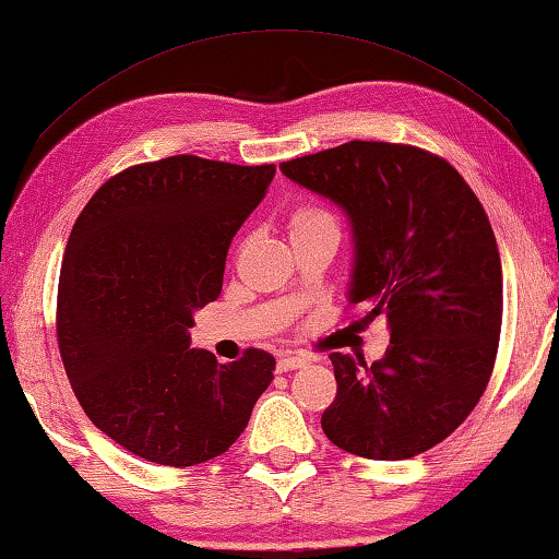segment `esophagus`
<instances>
[{"label":"esophagus","instance_id":"esophagus-1","mask_svg":"<svg viewBox=\"0 0 559 559\" xmlns=\"http://www.w3.org/2000/svg\"><path fill=\"white\" fill-rule=\"evenodd\" d=\"M301 366H307V359H301V356L285 354V356H282V359L277 361V371H280V373H287V371L301 369Z\"/></svg>","mask_w":559,"mask_h":559}]
</instances>
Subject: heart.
<instances>
[{"instance_id":"obj_1","label":"heart","mask_w":559,"mask_h":559,"mask_svg":"<svg viewBox=\"0 0 559 559\" xmlns=\"http://www.w3.org/2000/svg\"><path fill=\"white\" fill-rule=\"evenodd\" d=\"M287 233H289V240H297V237H305V235H317V233L340 235V223H336V217L324 207L299 205L292 210L287 217Z\"/></svg>"}]
</instances>
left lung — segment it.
<instances>
[{
  "label": "left lung",
  "mask_w": 559,
  "mask_h": 559,
  "mask_svg": "<svg viewBox=\"0 0 559 559\" xmlns=\"http://www.w3.org/2000/svg\"><path fill=\"white\" fill-rule=\"evenodd\" d=\"M280 170L349 217V305L391 334L371 366L329 356L324 433L361 459H414L468 418L496 364L502 267L486 210L451 163L414 145L349 141Z\"/></svg>",
  "instance_id": "1"
}]
</instances>
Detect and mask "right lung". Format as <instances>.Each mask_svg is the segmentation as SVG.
<instances>
[{
	"label": "right lung",
	"mask_w": 559,
	"mask_h": 559,
	"mask_svg": "<svg viewBox=\"0 0 559 559\" xmlns=\"http://www.w3.org/2000/svg\"><path fill=\"white\" fill-rule=\"evenodd\" d=\"M272 178V163L170 155L118 173L81 210L59 277V352L86 416L133 455L173 468L215 459L274 379L272 354L217 364L188 334Z\"/></svg>",
	"instance_id": "obj_1"
}]
</instances>
